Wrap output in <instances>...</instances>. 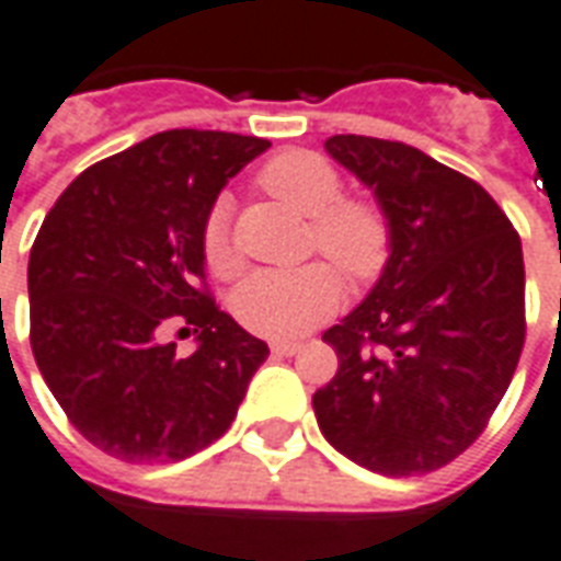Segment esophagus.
I'll return each instance as SVG.
<instances>
[{
  "label": "esophagus",
  "mask_w": 561,
  "mask_h": 561,
  "mask_svg": "<svg viewBox=\"0 0 561 561\" xmlns=\"http://www.w3.org/2000/svg\"><path fill=\"white\" fill-rule=\"evenodd\" d=\"M271 350L276 356H297L299 350H302V341H273Z\"/></svg>",
  "instance_id": "1"
}]
</instances>
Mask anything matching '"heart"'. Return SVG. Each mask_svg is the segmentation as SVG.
<instances>
[{
  "instance_id": "1",
  "label": "heart",
  "mask_w": 561,
  "mask_h": 561,
  "mask_svg": "<svg viewBox=\"0 0 561 561\" xmlns=\"http://www.w3.org/2000/svg\"><path fill=\"white\" fill-rule=\"evenodd\" d=\"M259 182L294 211L311 217L318 250L350 279L367 282L382 271L391 252L388 217L370 199L344 196V179L327 158L290 149L262 167ZM229 199H220L203 224V259L220 279L241 271V255L229 234ZM341 276L323 262L297 271H259L234 290V314L255 335L297 337L323 323L341 306Z\"/></svg>"
}]
</instances>
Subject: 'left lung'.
Segmentation results:
<instances>
[{"instance_id": "1", "label": "left lung", "mask_w": 561, "mask_h": 561, "mask_svg": "<svg viewBox=\"0 0 561 561\" xmlns=\"http://www.w3.org/2000/svg\"><path fill=\"white\" fill-rule=\"evenodd\" d=\"M327 152L374 191L391 255L323 332L337 374L311 397L320 433L374 473H430L480 438L515 376L520 238L485 187L409 144L335 135Z\"/></svg>"}]
</instances>
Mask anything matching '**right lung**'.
I'll list each match as a JSON object with an SVG mask.
<instances>
[{
    "label": "right lung",
    "mask_w": 561,
    "mask_h": 561,
    "mask_svg": "<svg viewBox=\"0 0 561 561\" xmlns=\"http://www.w3.org/2000/svg\"><path fill=\"white\" fill-rule=\"evenodd\" d=\"M271 140L170 128L96 161L49 208L28 255L32 353L64 414L123 461H179L232 426L271 350L205 288L203 224ZM195 329L187 359L161 345Z\"/></svg>",
    "instance_id": "add662e5"
}]
</instances>
